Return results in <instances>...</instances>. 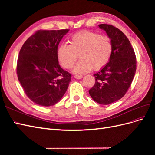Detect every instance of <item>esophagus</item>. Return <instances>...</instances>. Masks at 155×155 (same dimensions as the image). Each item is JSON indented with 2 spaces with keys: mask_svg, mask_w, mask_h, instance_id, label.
I'll use <instances>...</instances> for the list:
<instances>
[{
  "mask_svg": "<svg viewBox=\"0 0 155 155\" xmlns=\"http://www.w3.org/2000/svg\"><path fill=\"white\" fill-rule=\"evenodd\" d=\"M74 78L77 79H81L83 78V76H75Z\"/></svg>",
  "mask_w": 155,
  "mask_h": 155,
  "instance_id": "1",
  "label": "esophagus"
}]
</instances>
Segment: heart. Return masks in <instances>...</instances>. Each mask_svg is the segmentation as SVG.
<instances>
[{
  "label": "heart",
  "mask_w": 155,
  "mask_h": 155,
  "mask_svg": "<svg viewBox=\"0 0 155 155\" xmlns=\"http://www.w3.org/2000/svg\"><path fill=\"white\" fill-rule=\"evenodd\" d=\"M112 45L109 37L90 31H81L70 39V45L61 44L57 50L59 62L65 68H71L79 55L81 61L74 67L73 72L83 74L93 69L97 71L109 63Z\"/></svg>",
  "instance_id": "b5f03b06"
}]
</instances>
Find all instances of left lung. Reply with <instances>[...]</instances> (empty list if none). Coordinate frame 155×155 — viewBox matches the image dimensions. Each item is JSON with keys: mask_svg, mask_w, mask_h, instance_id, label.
I'll use <instances>...</instances> for the list:
<instances>
[{"mask_svg": "<svg viewBox=\"0 0 155 155\" xmlns=\"http://www.w3.org/2000/svg\"><path fill=\"white\" fill-rule=\"evenodd\" d=\"M109 37L112 52L109 63L96 73V82L89 94L101 105H109L123 97L130 87L137 69L134 51L124 33L110 25H98Z\"/></svg>", "mask_w": 155, "mask_h": 155, "instance_id": "left-lung-1", "label": "left lung"}]
</instances>
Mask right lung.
I'll return each mask as SVG.
<instances>
[{"instance_id": "obj_1", "label": "right lung", "mask_w": 155, "mask_h": 155, "mask_svg": "<svg viewBox=\"0 0 155 155\" xmlns=\"http://www.w3.org/2000/svg\"><path fill=\"white\" fill-rule=\"evenodd\" d=\"M69 30H39L22 45L17 73L27 96L44 107L54 105L61 99L71 81V74L59 64L58 45Z\"/></svg>"}]
</instances>
